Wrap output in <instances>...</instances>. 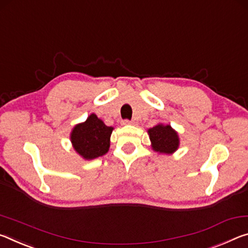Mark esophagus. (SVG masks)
<instances>
[{
  "mask_svg": "<svg viewBox=\"0 0 248 248\" xmlns=\"http://www.w3.org/2000/svg\"><path fill=\"white\" fill-rule=\"evenodd\" d=\"M122 124H123V125H129V124H134V121H129V120H123V121H122Z\"/></svg>",
  "mask_w": 248,
  "mask_h": 248,
  "instance_id": "1",
  "label": "esophagus"
}]
</instances>
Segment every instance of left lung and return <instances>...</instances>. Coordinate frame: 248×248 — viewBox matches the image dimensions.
<instances>
[{
    "label": "left lung",
    "instance_id": "left-lung-1",
    "mask_svg": "<svg viewBox=\"0 0 248 248\" xmlns=\"http://www.w3.org/2000/svg\"><path fill=\"white\" fill-rule=\"evenodd\" d=\"M153 148L155 151L164 154L173 153L179 145V139L177 133L170 127V125H157L148 129Z\"/></svg>",
    "mask_w": 248,
    "mask_h": 248
}]
</instances>
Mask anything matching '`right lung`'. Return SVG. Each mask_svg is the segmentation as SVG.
<instances>
[{
	"label": "right lung",
	"mask_w": 248,
	"mask_h": 248,
	"mask_svg": "<svg viewBox=\"0 0 248 248\" xmlns=\"http://www.w3.org/2000/svg\"><path fill=\"white\" fill-rule=\"evenodd\" d=\"M113 127L107 126L95 114H91L84 123L78 124L71 133L74 148L86 159L103 156L109 147Z\"/></svg>",
	"instance_id": "1"
}]
</instances>
